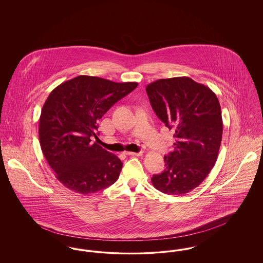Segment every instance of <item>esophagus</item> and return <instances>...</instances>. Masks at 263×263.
Masks as SVG:
<instances>
[{
    "instance_id": "obj_1",
    "label": "esophagus",
    "mask_w": 263,
    "mask_h": 263,
    "mask_svg": "<svg viewBox=\"0 0 263 263\" xmlns=\"http://www.w3.org/2000/svg\"><path fill=\"white\" fill-rule=\"evenodd\" d=\"M126 155L128 156H133V157H139V156H142L143 153L140 152V153H134V152H125Z\"/></svg>"
}]
</instances>
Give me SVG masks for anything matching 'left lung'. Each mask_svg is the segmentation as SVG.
<instances>
[{"mask_svg":"<svg viewBox=\"0 0 263 263\" xmlns=\"http://www.w3.org/2000/svg\"><path fill=\"white\" fill-rule=\"evenodd\" d=\"M146 91L157 116L175 130V151L164 156L165 168L151 178L168 195L185 194L199 186L212 171L223 134L220 102L208 87L188 77L161 79Z\"/></svg>","mask_w":263,"mask_h":263,"instance_id":"left-lung-1","label":"left lung"}]
</instances>
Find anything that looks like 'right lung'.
<instances>
[{
    "mask_svg": "<svg viewBox=\"0 0 263 263\" xmlns=\"http://www.w3.org/2000/svg\"><path fill=\"white\" fill-rule=\"evenodd\" d=\"M137 86L82 75L51 91L39 118V143L65 187L88 195L118 179L122 162L97 143L91 144L90 138L98 137L100 118Z\"/></svg>",
    "mask_w": 263,
    "mask_h": 263,
    "instance_id": "right-lung-1",
    "label": "right lung"
}]
</instances>
